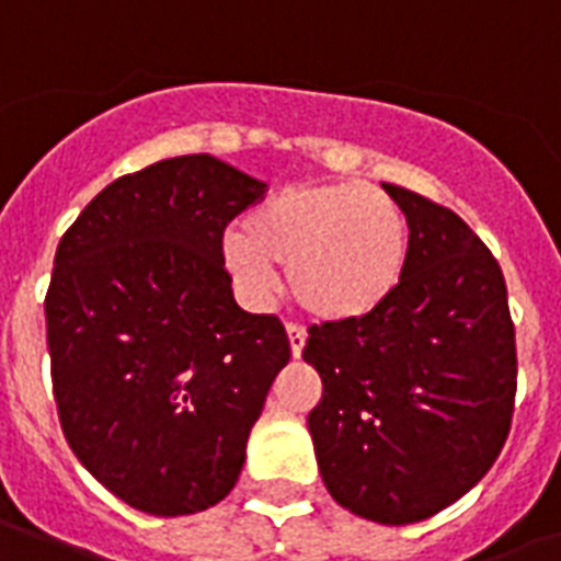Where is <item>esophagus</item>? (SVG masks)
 Returning a JSON list of instances; mask_svg holds the SVG:
<instances>
[{
  "instance_id": "34e87169",
  "label": "esophagus",
  "mask_w": 561,
  "mask_h": 561,
  "mask_svg": "<svg viewBox=\"0 0 561 561\" xmlns=\"http://www.w3.org/2000/svg\"><path fill=\"white\" fill-rule=\"evenodd\" d=\"M288 341H290V355L299 358L306 350V329H299L297 323H288Z\"/></svg>"
}]
</instances>
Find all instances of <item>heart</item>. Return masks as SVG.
I'll use <instances>...</instances> for the list:
<instances>
[{
    "label": "heart",
    "instance_id": "b5f03b06",
    "mask_svg": "<svg viewBox=\"0 0 561 561\" xmlns=\"http://www.w3.org/2000/svg\"><path fill=\"white\" fill-rule=\"evenodd\" d=\"M224 255L250 294H267L271 264H282L299 308L317 320L346 323L369 317L399 290L410 220L378 186L297 183L255 203Z\"/></svg>",
    "mask_w": 561,
    "mask_h": 561
}]
</instances>
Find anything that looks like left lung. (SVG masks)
<instances>
[{
    "label": "left lung",
    "mask_w": 561,
    "mask_h": 561,
    "mask_svg": "<svg viewBox=\"0 0 561 561\" xmlns=\"http://www.w3.org/2000/svg\"><path fill=\"white\" fill-rule=\"evenodd\" d=\"M410 220L390 302L308 329L323 378L308 431L329 495L375 524L425 522L478 483L504 448L515 399V329L504 273L469 224L383 183Z\"/></svg>",
    "instance_id": "1"
}]
</instances>
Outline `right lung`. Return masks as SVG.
Listing matches in <instances>:
<instances>
[{"mask_svg": "<svg viewBox=\"0 0 561 561\" xmlns=\"http://www.w3.org/2000/svg\"><path fill=\"white\" fill-rule=\"evenodd\" d=\"M267 183L188 153L113 180L66 229L46 294L60 427L101 486L148 515L229 495L285 325L232 297L224 229Z\"/></svg>", "mask_w": 561, "mask_h": 561, "instance_id": "right-lung-1", "label": "right lung"}]
</instances>
